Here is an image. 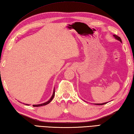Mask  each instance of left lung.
Here are the masks:
<instances>
[{"label":"left lung","instance_id":"left-lung-1","mask_svg":"<svg viewBox=\"0 0 134 134\" xmlns=\"http://www.w3.org/2000/svg\"><path fill=\"white\" fill-rule=\"evenodd\" d=\"M113 36H114V37H115L116 40H119V41H120V42H121V40L120 37H119V36H118L117 35H113ZM107 103H108V102H105V103H102V104H96V105H104V104H107Z\"/></svg>","mask_w":134,"mask_h":134}]
</instances>
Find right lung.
Returning <instances> with one entry per match:
<instances>
[{"instance_id":"1","label":"right lung","mask_w":134,"mask_h":134,"mask_svg":"<svg viewBox=\"0 0 134 134\" xmlns=\"http://www.w3.org/2000/svg\"><path fill=\"white\" fill-rule=\"evenodd\" d=\"M55 89H54V90H53V94H52V97H51V98L49 99V100H48L47 102H44V103H43V104H37V105H33V107H41V106H44V105H47V104H48L49 103V102L52 100V99L53 98V97H54V96H55ZM25 105H29V104H25Z\"/></svg>"}]
</instances>
